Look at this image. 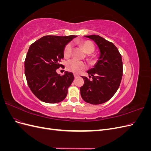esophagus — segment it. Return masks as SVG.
Listing matches in <instances>:
<instances>
[{"label":"esophagus","instance_id":"34e87169","mask_svg":"<svg viewBox=\"0 0 151 151\" xmlns=\"http://www.w3.org/2000/svg\"><path fill=\"white\" fill-rule=\"evenodd\" d=\"M74 76L75 77V78H77V77H78L79 76L78 74H74Z\"/></svg>","mask_w":151,"mask_h":151}]
</instances>
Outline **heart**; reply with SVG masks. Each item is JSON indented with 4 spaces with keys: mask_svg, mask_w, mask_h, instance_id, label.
<instances>
[{
    "mask_svg": "<svg viewBox=\"0 0 151 151\" xmlns=\"http://www.w3.org/2000/svg\"><path fill=\"white\" fill-rule=\"evenodd\" d=\"M81 46L83 47L86 53H91L94 52V46L93 43L89 41H83L81 42ZM72 44L70 43L65 45L63 50V55L65 57L68 58L70 56L72 53ZM86 63L84 62L77 60L76 59H72L67 62V68L68 70L75 73H79L86 68Z\"/></svg>",
    "mask_w": 151,
    "mask_h": 151,
    "instance_id": "b5f03b06",
    "label": "heart"
}]
</instances>
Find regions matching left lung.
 Wrapping results in <instances>:
<instances>
[{"label":"left lung","instance_id":"left-lung-1","mask_svg":"<svg viewBox=\"0 0 151 151\" xmlns=\"http://www.w3.org/2000/svg\"><path fill=\"white\" fill-rule=\"evenodd\" d=\"M84 36L98 45L100 55L94 67L87 71L92 79L82 77L84 84L80 88L81 95L86 103L102 104L110 99L119 88L123 75L122 56L115 45L99 35Z\"/></svg>","mask_w":151,"mask_h":151}]
</instances>
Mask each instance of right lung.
I'll return each mask as SVG.
<instances>
[{
  "mask_svg": "<svg viewBox=\"0 0 151 151\" xmlns=\"http://www.w3.org/2000/svg\"><path fill=\"white\" fill-rule=\"evenodd\" d=\"M77 36L48 35L31 45L24 61V72L29 88L36 97L48 103L62 101L74 79L73 73L60 76L56 70L63 65L65 45Z\"/></svg>",
  "mask_w": 151,
  "mask_h": 151,
  "instance_id": "1",
  "label": "right lung"
}]
</instances>
